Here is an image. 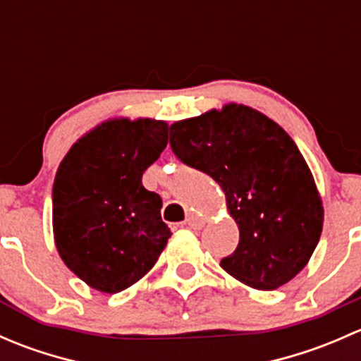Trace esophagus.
<instances>
[{
	"instance_id": "1",
	"label": "esophagus",
	"mask_w": 361,
	"mask_h": 361,
	"mask_svg": "<svg viewBox=\"0 0 361 361\" xmlns=\"http://www.w3.org/2000/svg\"><path fill=\"white\" fill-rule=\"evenodd\" d=\"M187 225L192 228V231H201L204 227V220L202 218H199L197 214H190V216L187 218Z\"/></svg>"
}]
</instances>
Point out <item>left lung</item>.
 Wrapping results in <instances>:
<instances>
[{
	"label": "left lung",
	"mask_w": 361,
	"mask_h": 361,
	"mask_svg": "<svg viewBox=\"0 0 361 361\" xmlns=\"http://www.w3.org/2000/svg\"><path fill=\"white\" fill-rule=\"evenodd\" d=\"M173 154L209 174L225 192L239 245L220 265L257 290H274L311 258L323 228V206L295 141L274 120L227 104L169 127Z\"/></svg>",
	"instance_id": "1"
}]
</instances>
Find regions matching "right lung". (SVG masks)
Segmentation results:
<instances>
[{"label":"right lung","instance_id":"1","mask_svg":"<svg viewBox=\"0 0 361 361\" xmlns=\"http://www.w3.org/2000/svg\"><path fill=\"white\" fill-rule=\"evenodd\" d=\"M167 129L160 120H110L76 141L57 169V251L68 269L99 292L134 285L171 238L160 216L162 199L141 183L166 148Z\"/></svg>","mask_w":361,"mask_h":361}]
</instances>
